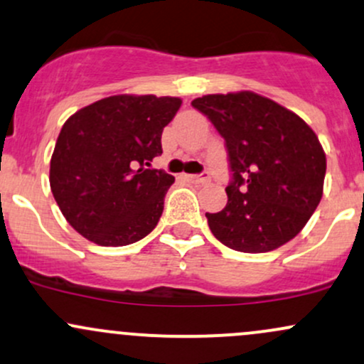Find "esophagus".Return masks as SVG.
Returning <instances> with one entry per match:
<instances>
[{
  "label": "esophagus",
  "mask_w": 364,
  "mask_h": 364,
  "mask_svg": "<svg viewBox=\"0 0 364 364\" xmlns=\"http://www.w3.org/2000/svg\"><path fill=\"white\" fill-rule=\"evenodd\" d=\"M185 178L188 179L190 183H207V181H209V174H207V173H203V174H186Z\"/></svg>",
  "instance_id": "34e87169"
}]
</instances>
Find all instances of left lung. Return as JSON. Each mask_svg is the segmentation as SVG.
I'll list each match as a JSON object with an SVG mask.
<instances>
[{"mask_svg":"<svg viewBox=\"0 0 364 364\" xmlns=\"http://www.w3.org/2000/svg\"><path fill=\"white\" fill-rule=\"evenodd\" d=\"M191 105L225 138L233 173L225 209L205 214L214 237L249 254L292 240L323 197L326 157L316 133L252 91L205 95Z\"/></svg>","mask_w":364,"mask_h":364,"instance_id":"obj_1","label":"left lung"}]
</instances>
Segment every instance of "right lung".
I'll return each mask as SVG.
<instances>
[{"instance_id": "add662e5", "label": "right lung", "mask_w": 364, "mask_h": 364, "mask_svg": "<svg viewBox=\"0 0 364 364\" xmlns=\"http://www.w3.org/2000/svg\"><path fill=\"white\" fill-rule=\"evenodd\" d=\"M181 98L115 95L77 110L62 126L50 186L63 218L102 247L134 243L157 226L171 174L151 169L162 131Z\"/></svg>"}]
</instances>
